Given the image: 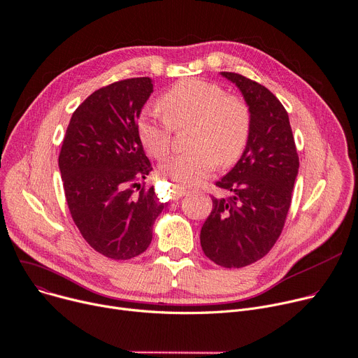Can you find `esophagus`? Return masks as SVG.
<instances>
[{
  "label": "esophagus",
  "mask_w": 358,
  "mask_h": 358,
  "mask_svg": "<svg viewBox=\"0 0 358 358\" xmlns=\"http://www.w3.org/2000/svg\"><path fill=\"white\" fill-rule=\"evenodd\" d=\"M187 192H188V189L184 188L182 185H178V184L173 185V196H174V199H180V197L185 196Z\"/></svg>",
  "instance_id": "obj_1"
}]
</instances>
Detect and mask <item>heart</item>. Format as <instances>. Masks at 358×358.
<instances>
[{
  "label": "heart",
  "mask_w": 358,
  "mask_h": 358,
  "mask_svg": "<svg viewBox=\"0 0 358 358\" xmlns=\"http://www.w3.org/2000/svg\"><path fill=\"white\" fill-rule=\"evenodd\" d=\"M158 106L162 117L145 112L136 124L141 145L152 158L169 155L171 129L189 127L185 144L189 151L162 164L164 177L197 184L213 173L216 164L229 166L243 155L252 112L241 96L226 93L220 85L201 79L181 80L161 94Z\"/></svg>",
  "instance_id": "heart-1"
}]
</instances>
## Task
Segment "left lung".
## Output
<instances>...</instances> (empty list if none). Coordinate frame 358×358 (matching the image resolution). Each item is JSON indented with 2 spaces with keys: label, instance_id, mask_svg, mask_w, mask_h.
Masks as SVG:
<instances>
[{
  "label": "left lung",
  "instance_id": "8db88e82",
  "mask_svg": "<svg viewBox=\"0 0 358 358\" xmlns=\"http://www.w3.org/2000/svg\"><path fill=\"white\" fill-rule=\"evenodd\" d=\"M222 75L243 93L252 128L243 155L216 185L200 242L204 255L223 268H243L269 253L283 230L299 169L289 116L275 94L233 71Z\"/></svg>",
  "mask_w": 358,
  "mask_h": 358
}]
</instances>
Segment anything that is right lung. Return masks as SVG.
Listing matches in <instances>:
<instances>
[{
  "label": "right lung",
  "mask_w": 358,
  "mask_h": 358,
  "mask_svg": "<svg viewBox=\"0 0 358 358\" xmlns=\"http://www.w3.org/2000/svg\"><path fill=\"white\" fill-rule=\"evenodd\" d=\"M152 90L150 78L94 90L71 115L59 155L71 219L94 250L115 260L147 250L164 208L154 187L139 184L152 171L136 135Z\"/></svg>",
  "instance_id": "obj_1"
}]
</instances>
